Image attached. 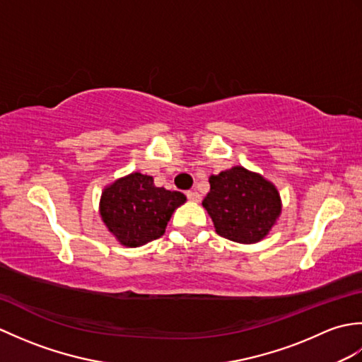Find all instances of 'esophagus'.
Listing matches in <instances>:
<instances>
[{"mask_svg":"<svg viewBox=\"0 0 362 362\" xmlns=\"http://www.w3.org/2000/svg\"><path fill=\"white\" fill-rule=\"evenodd\" d=\"M187 197L189 199V201H193V202H199V201H201V194H199L196 189H193V191H188V193H187Z\"/></svg>","mask_w":362,"mask_h":362,"instance_id":"34e87169","label":"esophagus"}]
</instances>
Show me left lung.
I'll list each match as a JSON object with an SVG mask.
<instances>
[{
  "instance_id": "8db88e82",
  "label": "left lung",
  "mask_w": 362,
  "mask_h": 362,
  "mask_svg": "<svg viewBox=\"0 0 362 362\" xmlns=\"http://www.w3.org/2000/svg\"><path fill=\"white\" fill-rule=\"evenodd\" d=\"M209 182L210 193L202 205L219 236L253 244L271 232L281 213V199L272 182L243 166L210 175Z\"/></svg>"
}]
</instances>
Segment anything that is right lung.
<instances>
[{"label":"right lung","instance_id":"add662e5","mask_svg":"<svg viewBox=\"0 0 362 362\" xmlns=\"http://www.w3.org/2000/svg\"><path fill=\"white\" fill-rule=\"evenodd\" d=\"M185 201L180 191L158 188L151 175L132 173L104 188L99 213L119 244L140 247L165 233L174 210Z\"/></svg>","mask_w":362,"mask_h":362}]
</instances>
